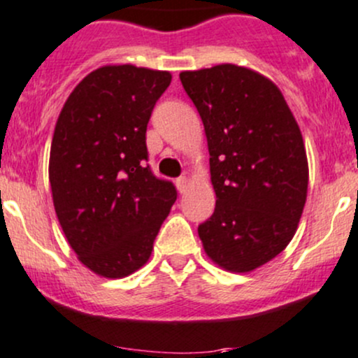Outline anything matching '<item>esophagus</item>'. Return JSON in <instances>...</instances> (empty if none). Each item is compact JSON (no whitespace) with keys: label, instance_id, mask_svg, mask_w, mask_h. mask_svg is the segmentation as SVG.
I'll return each mask as SVG.
<instances>
[{"label":"esophagus","instance_id":"34e87169","mask_svg":"<svg viewBox=\"0 0 358 358\" xmlns=\"http://www.w3.org/2000/svg\"><path fill=\"white\" fill-rule=\"evenodd\" d=\"M176 189H178L180 194H183L187 190V187H189V178L187 176H180V178H176Z\"/></svg>","mask_w":358,"mask_h":358}]
</instances>
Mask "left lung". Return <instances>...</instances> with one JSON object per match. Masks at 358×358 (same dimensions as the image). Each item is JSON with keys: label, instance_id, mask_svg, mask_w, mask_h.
Returning <instances> with one entry per match:
<instances>
[{"label": "left lung", "instance_id": "1", "mask_svg": "<svg viewBox=\"0 0 358 358\" xmlns=\"http://www.w3.org/2000/svg\"><path fill=\"white\" fill-rule=\"evenodd\" d=\"M209 149L215 213L197 232L230 272L275 258L298 229L308 189L299 126L280 90L246 67L222 64L180 74Z\"/></svg>", "mask_w": 358, "mask_h": 358}]
</instances>
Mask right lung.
Listing matches in <instances>:
<instances>
[{
  "instance_id": "add662e5",
  "label": "right lung",
  "mask_w": 358,
  "mask_h": 358,
  "mask_svg": "<svg viewBox=\"0 0 358 358\" xmlns=\"http://www.w3.org/2000/svg\"><path fill=\"white\" fill-rule=\"evenodd\" d=\"M169 83L166 71L100 67L76 86L57 121V218L83 265L102 277L121 279L145 265L178 196L147 164V124Z\"/></svg>"
}]
</instances>
